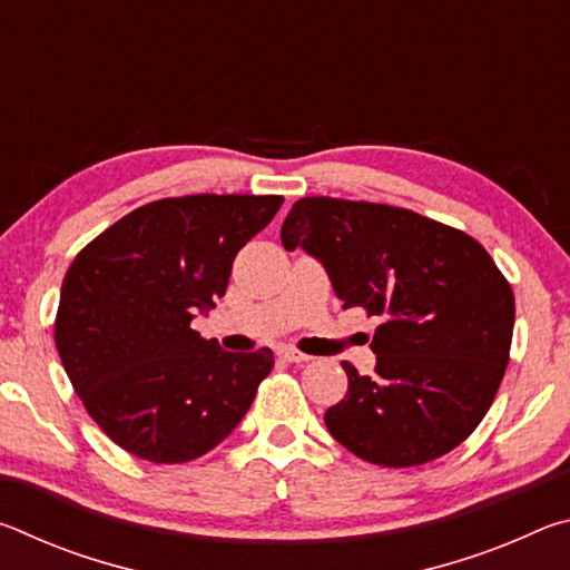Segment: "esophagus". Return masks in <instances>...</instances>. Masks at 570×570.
I'll list each match as a JSON object with an SVG mask.
<instances>
[{
    "mask_svg": "<svg viewBox=\"0 0 570 570\" xmlns=\"http://www.w3.org/2000/svg\"><path fill=\"white\" fill-rule=\"evenodd\" d=\"M278 356H282V360H286V362H292V364H302V362H308V354H304V352H298V350H282L278 352Z\"/></svg>",
    "mask_w": 570,
    "mask_h": 570,
    "instance_id": "esophagus-1",
    "label": "esophagus"
}]
</instances>
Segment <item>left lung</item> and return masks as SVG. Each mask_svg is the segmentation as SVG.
<instances>
[{"label": "left lung", "mask_w": 570, "mask_h": 570, "mask_svg": "<svg viewBox=\"0 0 570 570\" xmlns=\"http://www.w3.org/2000/svg\"><path fill=\"white\" fill-rule=\"evenodd\" d=\"M282 244L324 266L344 308L384 320L372 377L342 362L350 387L324 414L332 438L382 468L458 448L493 404L513 340V288L488 250L414 210L326 196L296 200Z\"/></svg>", "instance_id": "8db88e82"}]
</instances>
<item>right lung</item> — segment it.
<instances>
[{"instance_id":"obj_1","label":"right lung","mask_w":570,"mask_h":570,"mask_svg":"<svg viewBox=\"0 0 570 570\" xmlns=\"http://www.w3.org/2000/svg\"><path fill=\"white\" fill-rule=\"evenodd\" d=\"M282 196L163 198L135 208L67 268L55 344L85 410L115 445L188 462L244 420L272 350L236 354L190 322L226 294L230 266Z\"/></svg>"}]
</instances>
